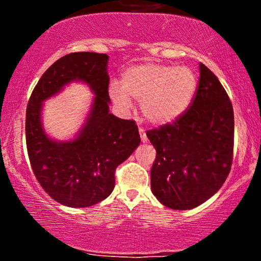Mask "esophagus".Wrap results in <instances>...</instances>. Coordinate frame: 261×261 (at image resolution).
Wrapping results in <instances>:
<instances>
[{
  "label": "esophagus",
  "instance_id": "1",
  "mask_svg": "<svg viewBox=\"0 0 261 261\" xmlns=\"http://www.w3.org/2000/svg\"><path fill=\"white\" fill-rule=\"evenodd\" d=\"M139 133H140V136H141V141H142V142H147V136H146L145 128L139 127Z\"/></svg>",
  "mask_w": 261,
  "mask_h": 261
}]
</instances>
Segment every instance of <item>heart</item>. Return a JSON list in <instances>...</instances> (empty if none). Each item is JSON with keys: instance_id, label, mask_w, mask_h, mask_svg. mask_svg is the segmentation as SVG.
<instances>
[{"instance_id": "b5f03b06", "label": "heart", "mask_w": 261, "mask_h": 261, "mask_svg": "<svg viewBox=\"0 0 261 261\" xmlns=\"http://www.w3.org/2000/svg\"><path fill=\"white\" fill-rule=\"evenodd\" d=\"M197 77L189 67L141 64L122 74L121 88L113 85L110 97L121 108H128V98L140 100L141 113L152 124L163 125L178 119L193 100Z\"/></svg>"}]
</instances>
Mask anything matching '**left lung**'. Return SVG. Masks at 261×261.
Segmentation results:
<instances>
[{
	"instance_id": "obj_1",
	"label": "left lung",
	"mask_w": 261,
	"mask_h": 261,
	"mask_svg": "<svg viewBox=\"0 0 261 261\" xmlns=\"http://www.w3.org/2000/svg\"><path fill=\"white\" fill-rule=\"evenodd\" d=\"M190 107L174 121L148 130L155 148L153 195L167 207L190 210L217 193L230 172L234 114L226 89L200 62Z\"/></svg>"
}]
</instances>
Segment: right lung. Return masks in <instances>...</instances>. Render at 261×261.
Wrapping results in <instances>:
<instances>
[{"label":"right lung","mask_w":261,"mask_h":261,"mask_svg":"<svg viewBox=\"0 0 261 261\" xmlns=\"http://www.w3.org/2000/svg\"><path fill=\"white\" fill-rule=\"evenodd\" d=\"M108 55L72 53L45 71L28 100L25 141L35 178L55 201L68 207H88L107 199L115 187V169L140 145L134 120L109 113ZM73 79L91 86L96 93L92 112L76 140H50L40 122L41 103Z\"/></svg>","instance_id":"right-lung-1"}]
</instances>
